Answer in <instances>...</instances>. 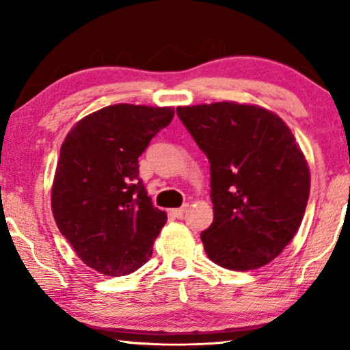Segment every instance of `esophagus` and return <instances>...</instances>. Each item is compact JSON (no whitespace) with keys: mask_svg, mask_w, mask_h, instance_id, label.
Wrapping results in <instances>:
<instances>
[{"mask_svg":"<svg viewBox=\"0 0 350 350\" xmlns=\"http://www.w3.org/2000/svg\"><path fill=\"white\" fill-rule=\"evenodd\" d=\"M186 208H188V205H185V207H181V208H174V210H170V213L174 215L175 218H183V215L186 213Z\"/></svg>","mask_w":350,"mask_h":350,"instance_id":"34e87169","label":"esophagus"}]
</instances>
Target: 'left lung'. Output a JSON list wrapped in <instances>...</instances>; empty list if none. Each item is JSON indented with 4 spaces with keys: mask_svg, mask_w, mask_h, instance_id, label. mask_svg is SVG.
I'll list each match as a JSON object with an SVG mask.
<instances>
[{
    "mask_svg": "<svg viewBox=\"0 0 350 350\" xmlns=\"http://www.w3.org/2000/svg\"><path fill=\"white\" fill-rule=\"evenodd\" d=\"M176 113L210 162L213 223L200 234L205 253L231 271L266 266L298 232L309 199V165L290 127L250 103Z\"/></svg>",
    "mask_w": 350,
    "mask_h": 350,
    "instance_id": "obj_1",
    "label": "left lung"
}]
</instances>
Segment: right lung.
I'll return each instance as SVG.
<instances>
[{
	"mask_svg": "<svg viewBox=\"0 0 350 350\" xmlns=\"http://www.w3.org/2000/svg\"><path fill=\"white\" fill-rule=\"evenodd\" d=\"M172 107L118 103L66 133L51 189L57 228L85 266L127 275L150 260L167 221L138 176V157L174 119Z\"/></svg>",
	"mask_w": 350,
	"mask_h": 350,
	"instance_id": "add662e5",
	"label": "right lung"
}]
</instances>
